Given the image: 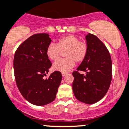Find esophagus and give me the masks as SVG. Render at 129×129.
<instances>
[{"instance_id": "obj_1", "label": "esophagus", "mask_w": 129, "mask_h": 129, "mask_svg": "<svg viewBox=\"0 0 129 129\" xmlns=\"http://www.w3.org/2000/svg\"><path fill=\"white\" fill-rule=\"evenodd\" d=\"M62 76H66V75H67V73H65V72H62Z\"/></svg>"}]
</instances>
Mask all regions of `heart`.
I'll use <instances>...</instances> for the list:
<instances>
[{
	"label": "heart",
	"mask_w": 129,
	"mask_h": 129,
	"mask_svg": "<svg viewBox=\"0 0 129 129\" xmlns=\"http://www.w3.org/2000/svg\"><path fill=\"white\" fill-rule=\"evenodd\" d=\"M87 45L84 41H80L78 37L73 35L64 36L57 40V44L51 43L47 48V55L52 60H56L60 55L61 51H65L66 58L59 59L52 66L54 71L67 72L74 66L75 62H82L87 53Z\"/></svg>",
	"instance_id": "heart-1"
}]
</instances>
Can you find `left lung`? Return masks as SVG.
Segmentation results:
<instances>
[{"label": "left lung", "mask_w": 129, "mask_h": 129, "mask_svg": "<svg viewBox=\"0 0 129 129\" xmlns=\"http://www.w3.org/2000/svg\"><path fill=\"white\" fill-rule=\"evenodd\" d=\"M86 40L87 53L77 71L72 72V90L79 101L93 104L104 97L110 86L112 60L107 48L98 37L88 33ZM79 71L86 74L81 75Z\"/></svg>", "instance_id": "obj_1"}]
</instances>
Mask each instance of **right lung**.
Segmentation results:
<instances>
[{"instance_id": "1", "label": "right lung", "mask_w": 129, "mask_h": 129, "mask_svg": "<svg viewBox=\"0 0 129 129\" xmlns=\"http://www.w3.org/2000/svg\"><path fill=\"white\" fill-rule=\"evenodd\" d=\"M52 40L47 33L30 37L21 43L14 57L16 84L22 96L31 104L43 106L56 98L62 76L59 71L48 73L52 63L47 55V48Z\"/></svg>"}]
</instances>
